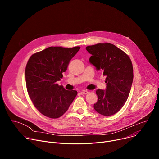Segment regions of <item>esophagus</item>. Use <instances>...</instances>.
I'll return each instance as SVG.
<instances>
[{
    "instance_id": "obj_1",
    "label": "esophagus",
    "mask_w": 159,
    "mask_h": 159,
    "mask_svg": "<svg viewBox=\"0 0 159 159\" xmlns=\"http://www.w3.org/2000/svg\"><path fill=\"white\" fill-rule=\"evenodd\" d=\"M89 92L87 91V90H82V91L80 92V94H82V95H84V94H87Z\"/></svg>"
}]
</instances>
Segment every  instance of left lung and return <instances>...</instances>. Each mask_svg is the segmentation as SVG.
I'll list each match as a JSON object with an SVG mask.
<instances>
[{
    "label": "left lung",
    "mask_w": 159,
    "mask_h": 159,
    "mask_svg": "<svg viewBox=\"0 0 159 159\" xmlns=\"http://www.w3.org/2000/svg\"><path fill=\"white\" fill-rule=\"evenodd\" d=\"M91 54L89 62L106 76L104 90L97 89L98 102L94 108L100 115L116 114L125 104L133 79V65L129 57L115 45L105 43L86 47Z\"/></svg>",
    "instance_id": "left-lung-1"
}]
</instances>
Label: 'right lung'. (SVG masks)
<instances>
[{
  "mask_svg": "<svg viewBox=\"0 0 159 159\" xmlns=\"http://www.w3.org/2000/svg\"><path fill=\"white\" fill-rule=\"evenodd\" d=\"M80 48L51 47L30 58L25 70L27 90L34 106L45 116H61L77 95L76 90H65L57 81Z\"/></svg>",
  "mask_w": 159,
  "mask_h": 159,
  "instance_id": "1",
  "label": "right lung"
}]
</instances>
